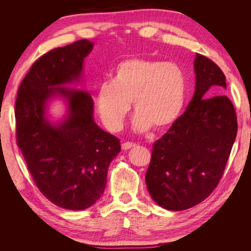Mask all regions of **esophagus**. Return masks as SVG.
<instances>
[{
  "label": "esophagus",
  "mask_w": 251,
  "mask_h": 251,
  "mask_svg": "<svg viewBox=\"0 0 251 251\" xmlns=\"http://www.w3.org/2000/svg\"><path fill=\"white\" fill-rule=\"evenodd\" d=\"M136 146V143H132V142H125V143H123L122 145V149L123 150H129V149H131V148H134Z\"/></svg>",
  "instance_id": "esophagus-1"
}]
</instances>
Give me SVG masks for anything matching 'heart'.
<instances>
[{"mask_svg":"<svg viewBox=\"0 0 251 251\" xmlns=\"http://www.w3.org/2000/svg\"><path fill=\"white\" fill-rule=\"evenodd\" d=\"M185 74L173 62L131 58L115 68L111 82L102 83L95 104L106 128L121 129L132 101L136 115L132 127L145 132L163 130L177 121L183 109Z\"/></svg>","mask_w":251,"mask_h":251,"instance_id":"b5f03b06","label":"heart"}]
</instances>
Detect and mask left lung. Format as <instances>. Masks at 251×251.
I'll use <instances>...</instances> for the list:
<instances>
[{
  "label": "left lung",
  "mask_w": 251,
  "mask_h": 251,
  "mask_svg": "<svg viewBox=\"0 0 251 251\" xmlns=\"http://www.w3.org/2000/svg\"><path fill=\"white\" fill-rule=\"evenodd\" d=\"M195 92L184 113L153 145L146 174L149 193L167 210H184L207 199L219 183L237 134L226 75L196 54ZM211 93H220L206 99Z\"/></svg>",
  "instance_id": "1"
}]
</instances>
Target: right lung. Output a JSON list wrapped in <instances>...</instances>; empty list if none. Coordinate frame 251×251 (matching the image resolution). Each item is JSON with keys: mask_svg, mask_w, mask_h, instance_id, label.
I'll return each instance as SVG.
<instances>
[{"mask_svg": "<svg viewBox=\"0 0 251 251\" xmlns=\"http://www.w3.org/2000/svg\"><path fill=\"white\" fill-rule=\"evenodd\" d=\"M94 43L79 40L40 57L21 82L15 103L17 145L37 188L52 204L84 210L106 185L120 139L94 121V100L82 89L65 87L83 78L85 57ZM65 100L66 115L54 123L49 102Z\"/></svg>", "mask_w": 251, "mask_h": 251, "instance_id": "1", "label": "right lung"}]
</instances>
